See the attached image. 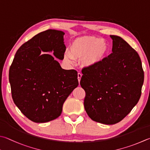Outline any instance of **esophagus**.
<instances>
[{
  "instance_id": "obj_1",
  "label": "esophagus",
  "mask_w": 150,
  "mask_h": 150,
  "mask_svg": "<svg viewBox=\"0 0 150 150\" xmlns=\"http://www.w3.org/2000/svg\"><path fill=\"white\" fill-rule=\"evenodd\" d=\"M81 77H82V74H81V73H78V74H77V78H78L79 82V83H80V81H81Z\"/></svg>"
}]
</instances>
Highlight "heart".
<instances>
[{"label":"heart","mask_w":150,"mask_h":150,"mask_svg":"<svg viewBox=\"0 0 150 150\" xmlns=\"http://www.w3.org/2000/svg\"><path fill=\"white\" fill-rule=\"evenodd\" d=\"M109 50L104 40L96 37H85L76 39L71 45L70 51L64 54V60L71 64L73 58H82L84 67H92L103 62Z\"/></svg>","instance_id":"heart-1"}]
</instances>
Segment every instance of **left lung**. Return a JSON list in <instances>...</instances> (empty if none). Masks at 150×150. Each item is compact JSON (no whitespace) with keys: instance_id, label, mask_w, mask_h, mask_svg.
<instances>
[{"instance_id":"1","label":"left lung","mask_w":150,"mask_h":150,"mask_svg":"<svg viewBox=\"0 0 150 150\" xmlns=\"http://www.w3.org/2000/svg\"><path fill=\"white\" fill-rule=\"evenodd\" d=\"M112 53L96 66L84 69L80 84L85 91L84 106L89 117L113 125L137 104L144 79L138 53L121 37L110 35Z\"/></svg>"}]
</instances>
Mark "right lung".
Segmentation results:
<instances>
[{"mask_svg":"<svg viewBox=\"0 0 150 150\" xmlns=\"http://www.w3.org/2000/svg\"><path fill=\"white\" fill-rule=\"evenodd\" d=\"M65 33L48 29L24 43L9 71L12 96L21 113L35 122L58 118L67 98L79 85L77 72L62 69ZM53 52L54 56L44 52Z\"/></svg>","mask_w":150,"mask_h":150,"instance_id":"right-lung-1","label":"right lung"}]
</instances>
